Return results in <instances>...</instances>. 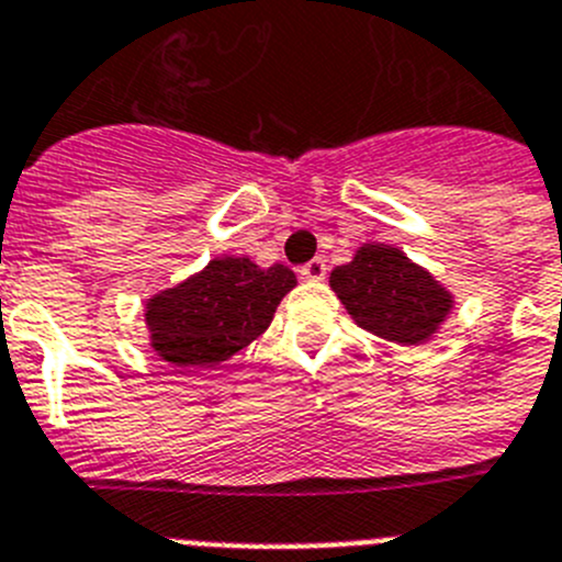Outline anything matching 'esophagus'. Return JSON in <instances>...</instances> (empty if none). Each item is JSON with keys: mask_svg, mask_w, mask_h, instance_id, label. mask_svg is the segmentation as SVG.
I'll list each match as a JSON object with an SVG mask.
<instances>
[{"mask_svg": "<svg viewBox=\"0 0 562 562\" xmlns=\"http://www.w3.org/2000/svg\"><path fill=\"white\" fill-rule=\"evenodd\" d=\"M300 274H302V280H313V282L325 280V277H327V262L322 260V257H313L311 262H305V266H302Z\"/></svg>", "mask_w": 562, "mask_h": 562, "instance_id": "obj_1", "label": "esophagus"}]
</instances>
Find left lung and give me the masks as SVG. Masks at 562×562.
<instances>
[{"instance_id": "1", "label": "left lung", "mask_w": 562, "mask_h": 562, "mask_svg": "<svg viewBox=\"0 0 562 562\" xmlns=\"http://www.w3.org/2000/svg\"><path fill=\"white\" fill-rule=\"evenodd\" d=\"M330 288L358 327L397 344H423L451 313L453 296L401 249L367 244L330 274Z\"/></svg>"}]
</instances>
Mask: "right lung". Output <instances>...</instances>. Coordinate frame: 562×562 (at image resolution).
Masks as SVG:
<instances>
[{
    "mask_svg": "<svg viewBox=\"0 0 562 562\" xmlns=\"http://www.w3.org/2000/svg\"><path fill=\"white\" fill-rule=\"evenodd\" d=\"M293 285L296 277L280 262L260 269L249 257L210 260L204 271L148 300L150 347L173 367H215L266 333Z\"/></svg>",
    "mask_w": 562,
    "mask_h": 562,
    "instance_id": "obj_1",
    "label": "right lung"
}]
</instances>
